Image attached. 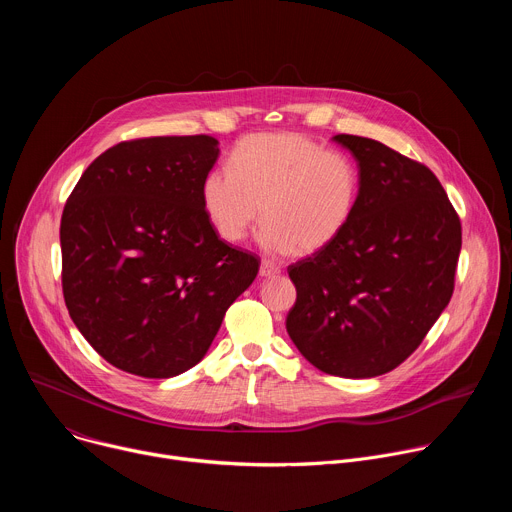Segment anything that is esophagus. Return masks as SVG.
Masks as SVG:
<instances>
[{
	"label": "esophagus",
	"instance_id": "esophagus-1",
	"mask_svg": "<svg viewBox=\"0 0 512 512\" xmlns=\"http://www.w3.org/2000/svg\"><path fill=\"white\" fill-rule=\"evenodd\" d=\"M279 273H281V269H279L275 263H271V261H261V265H259V277H261V279L277 277Z\"/></svg>",
	"mask_w": 512,
	"mask_h": 512
}]
</instances>
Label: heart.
I'll use <instances>...</instances> for the list:
<instances>
[{
  "mask_svg": "<svg viewBox=\"0 0 512 512\" xmlns=\"http://www.w3.org/2000/svg\"><path fill=\"white\" fill-rule=\"evenodd\" d=\"M231 167L210 170L200 186L208 223L227 243L245 241L265 216L259 245L269 255H312L334 245L356 212L354 162L302 133H253Z\"/></svg>",
  "mask_w": 512,
  "mask_h": 512,
  "instance_id": "1",
  "label": "heart"
}]
</instances>
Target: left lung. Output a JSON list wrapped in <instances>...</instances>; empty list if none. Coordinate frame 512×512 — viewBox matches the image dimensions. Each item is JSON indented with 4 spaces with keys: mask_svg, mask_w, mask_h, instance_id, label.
Returning <instances> with one entry per match:
<instances>
[{
    "mask_svg": "<svg viewBox=\"0 0 512 512\" xmlns=\"http://www.w3.org/2000/svg\"><path fill=\"white\" fill-rule=\"evenodd\" d=\"M358 166L356 212L328 249L291 265L285 328L316 369L344 379L393 371L450 304L462 227L440 180L385 143L334 135Z\"/></svg>",
    "mask_w": 512,
    "mask_h": 512,
    "instance_id": "8db88e82",
    "label": "left lung"
}]
</instances>
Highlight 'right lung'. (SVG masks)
Instances as JSON below:
<instances>
[{
	"label": "right lung",
	"mask_w": 512,
	"mask_h": 512,
	"mask_svg": "<svg viewBox=\"0 0 512 512\" xmlns=\"http://www.w3.org/2000/svg\"><path fill=\"white\" fill-rule=\"evenodd\" d=\"M210 135L123 141L101 154L60 223L68 314L113 367L170 379L202 360L259 261L218 239L200 186Z\"/></svg>",
	"instance_id": "right-lung-1"
}]
</instances>
